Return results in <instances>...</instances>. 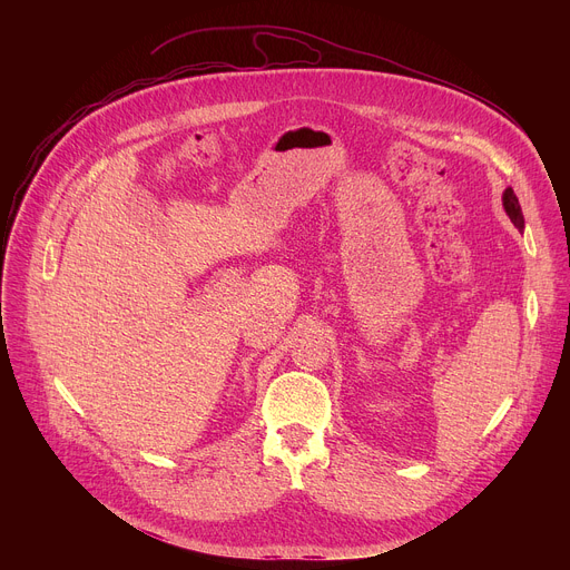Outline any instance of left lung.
<instances>
[{"instance_id":"left-lung-1","label":"left lung","mask_w":570,"mask_h":570,"mask_svg":"<svg viewBox=\"0 0 570 570\" xmlns=\"http://www.w3.org/2000/svg\"><path fill=\"white\" fill-rule=\"evenodd\" d=\"M503 207H505V212H508V216H510V220L514 223V227H519V229H523V212H521V205H519V198L514 196V189L512 187H508L505 189V194H503Z\"/></svg>"}]
</instances>
